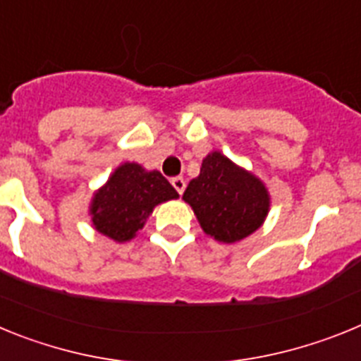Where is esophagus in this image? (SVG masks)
Returning <instances> with one entry per match:
<instances>
[{"mask_svg": "<svg viewBox=\"0 0 361 361\" xmlns=\"http://www.w3.org/2000/svg\"><path fill=\"white\" fill-rule=\"evenodd\" d=\"M171 186L177 190L178 195H183L184 190H186V180H184L183 177H173V178H171Z\"/></svg>", "mask_w": 361, "mask_h": 361, "instance_id": "esophagus-1", "label": "esophagus"}]
</instances>
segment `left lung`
Masks as SVG:
<instances>
[{
    "label": "left lung",
    "mask_w": 361,
    "mask_h": 361,
    "mask_svg": "<svg viewBox=\"0 0 361 361\" xmlns=\"http://www.w3.org/2000/svg\"><path fill=\"white\" fill-rule=\"evenodd\" d=\"M183 199L204 231L226 244L257 231L269 209L266 186L219 152L204 159L200 175L188 184Z\"/></svg>",
    "instance_id": "obj_1"
}]
</instances>
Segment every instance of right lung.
I'll list each match as a JSON object with an SVG mask.
<instances>
[{
	"label": "right lung",
	"instance_id": "obj_1",
	"mask_svg": "<svg viewBox=\"0 0 361 361\" xmlns=\"http://www.w3.org/2000/svg\"><path fill=\"white\" fill-rule=\"evenodd\" d=\"M177 197L175 188L161 171H146L135 162H126L95 193L92 222L99 233L126 242L135 237L157 204Z\"/></svg>",
	"mask_w": 361,
	"mask_h": 361
}]
</instances>
